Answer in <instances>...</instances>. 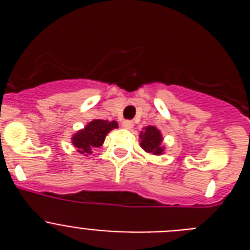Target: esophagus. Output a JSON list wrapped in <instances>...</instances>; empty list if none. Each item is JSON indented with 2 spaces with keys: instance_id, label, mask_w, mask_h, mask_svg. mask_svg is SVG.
<instances>
[{
  "instance_id": "1",
  "label": "esophagus",
  "mask_w": 250,
  "mask_h": 250,
  "mask_svg": "<svg viewBox=\"0 0 250 250\" xmlns=\"http://www.w3.org/2000/svg\"><path fill=\"white\" fill-rule=\"evenodd\" d=\"M123 126L125 127V129H131V127L134 126V121H131V120H124L123 121Z\"/></svg>"
}]
</instances>
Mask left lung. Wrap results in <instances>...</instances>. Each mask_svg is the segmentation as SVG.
<instances>
[{"label": "left lung", "instance_id": "left-lung-1", "mask_svg": "<svg viewBox=\"0 0 250 250\" xmlns=\"http://www.w3.org/2000/svg\"><path fill=\"white\" fill-rule=\"evenodd\" d=\"M140 146L146 152L154 154V155H161L164 152V146L161 145L163 143V136H161L160 130L155 126L144 127V131L140 132Z\"/></svg>", "mask_w": 250, "mask_h": 250}]
</instances>
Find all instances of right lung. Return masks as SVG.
<instances>
[{
  "mask_svg": "<svg viewBox=\"0 0 250 250\" xmlns=\"http://www.w3.org/2000/svg\"><path fill=\"white\" fill-rule=\"evenodd\" d=\"M118 127L116 121L92 120L83 130L72 135V144L76 150L83 155L92 154V150L100 147L105 141L106 135L112 129Z\"/></svg>",
  "mask_w": 250,
  "mask_h": 250,
  "instance_id": "right-lung-1",
  "label": "right lung"
}]
</instances>
